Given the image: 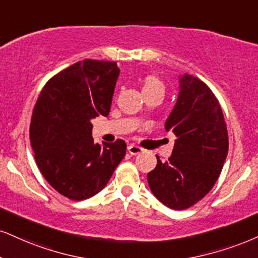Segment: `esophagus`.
Wrapping results in <instances>:
<instances>
[{
	"label": "esophagus",
	"instance_id": "34e87169",
	"mask_svg": "<svg viewBox=\"0 0 258 258\" xmlns=\"http://www.w3.org/2000/svg\"><path fill=\"white\" fill-rule=\"evenodd\" d=\"M128 152L132 155H136V154H140L144 152V148L139 147V146H135V145H130L128 146Z\"/></svg>",
	"mask_w": 258,
	"mask_h": 258
}]
</instances>
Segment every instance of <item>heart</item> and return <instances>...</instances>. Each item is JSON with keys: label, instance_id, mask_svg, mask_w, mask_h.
Returning <instances> with one entry per match:
<instances>
[{"label": "heart", "instance_id": "heart-1", "mask_svg": "<svg viewBox=\"0 0 258 258\" xmlns=\"http://www.w3.org/2000/svg\"><path fill=\"white\" fill-rule=\"evenodd\" d=\"M155 88L164 90V86L160 82V80H158V79L154 78V76H148V78H146L145 84H144V91L155 90Z\"/></svg>", "mask_w": 258, "mask_h": 258}]
</instances>
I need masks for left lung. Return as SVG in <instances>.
Here are the masks:
<instances>
[{"label":"left lung","mask_w":258,"mask_h":258,"mask_svg":"<svg viewBox=\"0 0 258 258\" xmlns=\"http://www.w3.org/2000/svg\"><path fill=\"white\" fill-rule=\"evenodd\" d=\"M177 136L172 155L147 174L153 195L168 208L186 209L203 199L226 160L228 136L220 104L195 76H179L176 105L165 122Z\"/></svg>","instance_id":"8db88e82"}]
</instances>
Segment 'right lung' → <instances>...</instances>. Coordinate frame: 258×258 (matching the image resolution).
<instances>
[{
	"mask_svg": "<svg viewBox=\"0 0 258 258\" xmlns=\"http://www.w3.org/2000/svg\"><path fill=\"white\" fill-rule=\"evenodd\" d=\"M119 75L116 62L84 59L50 79L31 119L41 174L61 195L82 201L103 190L125 155L123 140L94 144L91 120L106 117Z\"/></svg>",
	"mask_w": 258,
	"mask_h": 258,
	"instance_id": "obj_1",
	"label": "right lung"
}]
</instances>
